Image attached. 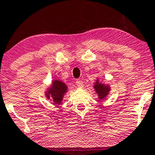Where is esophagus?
<instances>
[{"instance_id": "esophagus-1", "label": "esophagus", "mask_w": 155, "mask_h": 155, "mask_svg": "<svg viewBox=\"0 0 155 155\" xmlns=\"http://www.w3.org/2000/svg\"><path fill=\"white\" fill-rule=\"evenodd\" d=\"M76 85H77L79 88H83V86H84L83 83L81 81H80V80H78V81H76Z\"/></svg>"}]
</instances>
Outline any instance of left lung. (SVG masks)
<instances>
[{"mask_svg": "<svg viewBox=\"0 0 155 155\" xmlns=\"http://www.w3.org/2000/svg\"><path fill=\"white\" fill-rule=\"evenodd\" d=\"M94 88L97 94H98L99 99H100V100L105 98L110 91V87L106 86L104 83H99L98 81L94 84Z\"/></svg>", "mask_w": 155, "mask_h": 155, "instance_id": "1", "label": "left lung"}]
</instances>
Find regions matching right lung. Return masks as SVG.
<instances>
[{
  "mask_svg": "<svg viewBox=\"0 0 155 155\" xmlns=\"http://www.w3.org/2000/svg\"><path fill=\"white\" fill-rule=\"evenodd\" d=\"M67 91V86L65 83L60 81H53V84L48 91L46 92V97L48 99L51 97L55 104H59L61 102L64 94Z\"/></svg>",
  "mask_w": 155,
  "mask_h": 155,
  "instance_id": "obj_1",
  "label": "right lung"
}]
</instances>
